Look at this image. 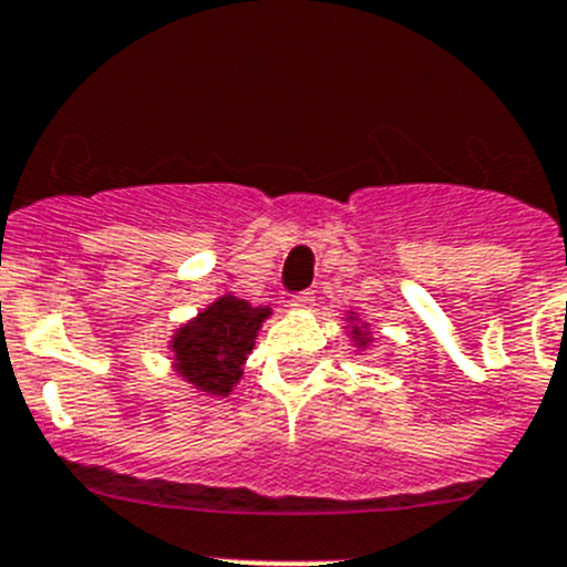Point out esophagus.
Masks as SVG:
<instances>
[{
	"mask_svg": "<svg viewBox=\"0 0 567 567\" xmlns=\"http://www.w3.org/2000/svg\"><path fill=\"white\" fill-rule=\"evenodd\" d=\"M313 301H316V296L310 293V290H308V293H296L293 299H290V308H293V310H310V308H313Z\"/></svg>",
	"mask_w": 567,
	"mask_h": 567,
	"instance_id": "obj_1",
	"label": "esophagus"
}]
</instances>
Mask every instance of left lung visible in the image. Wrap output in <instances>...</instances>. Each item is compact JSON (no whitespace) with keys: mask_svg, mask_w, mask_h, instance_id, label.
I'll use <instances>...</instances> for the list:
<instances>
[{"mask_svg":"<svg viewBox=\"0 0 567 567\" xmlns=\"http://www.w3.org/2000/svg\"><path fill=\"white\" fill-rule=\"evenodd\" d=\"M343 321H347L349 338H352V343L358 347V352H367L374 341L372 332H369L367 321H361V316H358L355 310H347V313H343Z\"/></svg>","mask_w":567,"mask_h":567,"instance_id":"obj_1","label":"left lung"}]
</instances>
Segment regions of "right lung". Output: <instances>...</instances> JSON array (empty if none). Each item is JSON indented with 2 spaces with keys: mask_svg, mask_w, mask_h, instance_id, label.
I'll list each match as a JSON object with an SVG mask.
<instances>
[{
  "mask_svg": "<svg viewBox=\"0 0 567 567\" xmlns=\"http://www.w3.org/2000/svg\"><path fill=\"white\" fill-rule=\"evenodd\" d=\"M266 319H271V308H254L231 293L218 296L173 332V372L200 394L229 396Z\"/></svg>",
  "mask_w": 567,
  "mask_h": 567,
  "instance_id": "right-lung-1",
  "label": "right lung"
}]
</instances>
